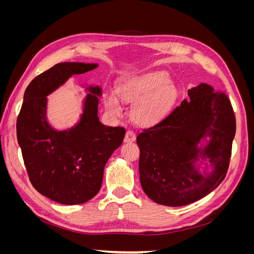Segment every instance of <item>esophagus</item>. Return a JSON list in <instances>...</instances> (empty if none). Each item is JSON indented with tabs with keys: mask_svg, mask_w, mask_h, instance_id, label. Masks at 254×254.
Segmentation results:
<instances>
[{
	"mask_svg": "<svg viewBox=\"0 0 254 254\" xmlns=\"http://www.w3.org/2000/svg\"><path fill=\"white\" fill-rule=\"evenodd\" d=\"M134 140H135V133L132 131V130H127L124 141L126 143H129V142H133Z\"/></svg>",
	"mask_w": 254,
	"mask_h": 254,
	"instance_id": "esophagus-1",
	"label": "esophagus"
}]
</instances>
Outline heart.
Returning <instances> with one entry per match:
<instances>
[{
	"label": "heart",
	"mask_w": 254,
	"mask_h": 254,
	"mask_svg": "<svg viewBox=\"0 0 254 254\" xmlns=\"http://www.w3.org/2000/svg\"><path fill=\"white\" fill-rule=\"evenodd\" d=\"M119 96L127 103H133L132 119L139 125L149 126L163 120L178 97V89L170 81V75L163 71L148 72L122 82ZM105 104L113 114H121L122 106L118 96H105Z\"/></svg>",
	"instance_id": "heart-1"
}]
</instances>
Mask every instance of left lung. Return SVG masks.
<instances>
[{"label":"left lung","instance_id":"obj_1","mask_svg":"<svg viewBox=\"0 0 254 254\" xmlns=\"http://www.w3.org/2000/svg\"><path fill=\"white\" fill-rule=\"evenodd\" d=\"M188 95L136 136L141 186L159 204L180 206L199 200L219 186L229 168L236 124L228 95L205 83L189 90ZM203 136L211 141L201 151L196 144ZM200 155L210 159L211 174L194 170L192 163Z\"/></svg>","mask_w":254,"mask_h":254}]
</instances>
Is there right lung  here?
<instances>
[{
    "label": "right lung",
    "instance_id": "1",
    "mask_svg": "<svg viewBox=\"0 0 254 254\" xmlns=\"http://www.w3.org/2000/svg\"><path fill=\"white\" fill-rule=\"evenodd\" d=\"M95 64H58L35 77L24 92L17 137L28 178L43 196L63 204H80L102 186L104 167L124 140L123 127H107L97 117L99 87H90L77 126L56 131L47 122V95Z\"/></svg>",
    "mask_w": 254,
    "mask_h": 254
}]
</instances>
